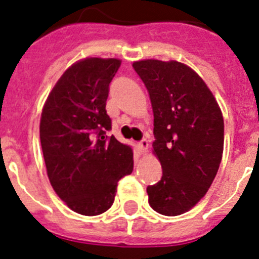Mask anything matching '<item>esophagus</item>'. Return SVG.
Returning <instances> with one entry per match:
<instances>
[{
  "mask_svg": "<svg viewBox=\"0 0 259 259\" xmlns=\"http://www.w3.org/2000/svg\"><path fill=\"white\" fill-rule=\"evenodd\" d=\"M138 146V150H140L141 153H145L146 151L148 150V141L146 140V138H143V140H141L140 142L137 143Z\"/></svg>",
  "mask_w": 259,
  "mask_h": 259,
  "instance_id": "esophagus-1",
  "label": "esophagus"
}]
</instances>
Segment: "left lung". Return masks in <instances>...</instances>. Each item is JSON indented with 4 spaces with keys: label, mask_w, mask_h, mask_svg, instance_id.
Segmentation results:
<instances>
[{
    "label": "left lung",
    "mask_w": 259,
    "mask_h": 259,
    "mask_svg": "<svg viewBox=\"0 0 259 259\" xmlns=\"http://www.w3.org/2000/svg\"><path fill=\"white\" fill-rule=\"evenodd\" d=\"M133 69L150 94L153 153L162 178L147 186L148 203L167 217L190 210L210 188L223 156L224 121L210 89L188 65L147 59Z\"/></svg>",
    "instance_id": "left-lung-1"
}]
</instances>
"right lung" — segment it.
I'll return each mask as SVG.
<instances>
[{"instance_id": "obj_1", "label": "right lung", "mask_w": 259, "mask_h": 259, "mask_svg": "<svg viewBox=\"0 0 259 259\" xmlns=\"http://www.w3.org/2000/svg\"><path fill=\"white\" fill-rule=\"evenodd\" d=\"M118 59L73 64L49 94L40 121L46 171L59 198L75 213L99 215L112 206L118 181L133 170V152L113 135L106 111Z\"/></svg>"}]
</instances>
